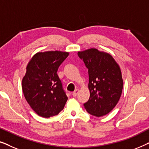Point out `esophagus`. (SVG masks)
I'll return each instance as SVG.
<instances>
[{
	"instance_id": "34e87169",
	"label": "esophagus",
	"mask_w": 149,
	"mask_h": 149,
	"mask_svg": "<svg viewBox=\"0 0 149 149\" xmlns=\"http://www.w3.org/2000/svg\"><path fill=\"white\" fill-rule=\"evenodd\" d=\"M79 89H75V90L73 91V93H72V95L74 97H76L77 95V94H78L79 93Z\"/></svg>"
}]
</instances>
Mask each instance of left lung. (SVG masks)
<instances>
[{
  "instance_id": "left-lung-1",
  "label": "left lung",
  "mask_w": 149,
  "mask_h": 149,
  "mask_svg": "<svg viewBox=\"0 0 149 149\" xmlns=\"http://www.w3.org/2000/svg\"><path fill=\"white\" fill-rule=\"evenodd\" d=\"M88 68L89 100L84 104L87 113L102 117L119 102L123 87L119 65L109 53L91 48L78 52Z\"/></svg>"
}]
</instances>
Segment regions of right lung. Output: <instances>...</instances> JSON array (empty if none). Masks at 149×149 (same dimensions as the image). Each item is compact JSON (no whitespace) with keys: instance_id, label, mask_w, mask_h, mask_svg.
I'll use <instances>...</instances> for the list:
<instances>
[{"instance_id":"add662e5","label":"right lung","mask_w":149,"mask_h":149,"mask_svg":"<svg viewBox=\"0 0 149 149\" xmlns=\"http://www.w3.org/2000/svg\"><path fill=\"white\" fill-rule=\"evenodd\" d=\"M69 52H38L30 59L22 83L24 97L32 110L42 117L58 115L68 97L57 74L60 65Z\"/></svg>"}]
</instances>
